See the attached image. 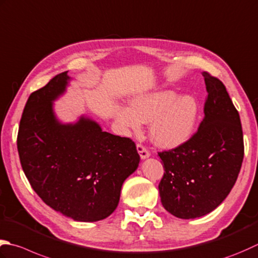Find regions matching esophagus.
I'll list each match as a JSON object with an SVG mask.
<instances>
[{
	"label": "esophagus",
	"instance_id": "34e87169",
	"mask_svg": "<svg viewBox=\"0 0 258 258\" xmlns=\"http://www.w3.org/2000/svg\"><path fill=\"white\" fill-rule=\"evenodd\" d=\"M136 150H138V152H139L141 159H142V160L148 159L149 156H150V152L148 151V149L144 148L143 145L138 144V145H136Z\"/></svg>",
	"mask_w": 258,
	"mask_h": 258
}]
</instances>
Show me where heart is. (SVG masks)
Masks as SVG:
<instances>
[{"label":"heart","mask_w":258,"mask_h":258,"mask_svg":"<svg viewBox=\"0 0 258 258\" xmlns=\"http://www.w3.org/2000/svg\"><path fill=\"white\" fill-rule=\"evenodd\" d=\"M199 110L195 96L162 90L136 96L130 107L116 108L115 118L124 131H138L141 123L150 122L151 141L160 148L173 149L192 138Z\"/></svg>","instance_id":"1"}]
</instances>
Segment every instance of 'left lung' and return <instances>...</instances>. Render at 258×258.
Segmentation results:
<instances>
[{
    "label": "left lung",
    "instance_id": "8db88e82",
    "mask_svg": "<svg viewBox=\"0 0 258 258\" xmlns=\"http://www.w3.org/2000/svg\"><path fill=\"white\" fill-rule=\"evenodd\" d=\"M203 76L208 96L198 132L184 144L159 153L164 168L161 203L181 219L203 217L223 203L244 159L239 114L225 85L208 73Z\"/></svg>",
    "mask_w": 258,
    "mask_h": 258
}]
</instances>
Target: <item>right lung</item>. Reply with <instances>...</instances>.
Segmentation results:
<instances>
[{
	"mask_svg": "<svg viewBox=\"0 0 258 258\" xmlns=\"http://www.w3.org/2000/svg\"><path fill=\"white\" fill-rule=\"evenodd\" d=\"M70 80L68 72L61 73L30 95L18 152L25 176L45 205L76 221L93 223L114 213L140 155L132 140L104 132L88 116L60 122L53 102Z\"/></svg>",
	"mask_w": 258,
	"mask_h": 258,
	"instance_id": "obj_1",
	"label": "right lung"
}]
</instances>
